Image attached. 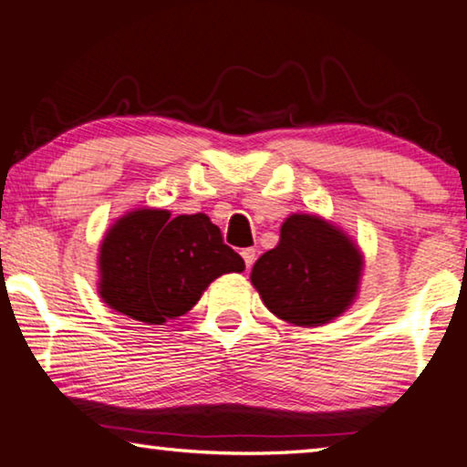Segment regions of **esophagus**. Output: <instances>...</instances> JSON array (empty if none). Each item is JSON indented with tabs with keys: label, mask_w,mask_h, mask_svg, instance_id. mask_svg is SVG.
<instances>
[{
	"label": "esophagus",
	"mask_w": 467,
	"mask_h": 467,
	"mask_svg": "<svg viewBox=\"0 0 467 467\" xmlns=\"http://www.w3.org/2000/svg\"><path fill=\"white\" fill-rule=\"evenodd\" d=\"M255 249L253 247H247V249H243L241 251V255H243V259H244V267H247V270H251L253 267V262H255Z\"/></svg>",
	"instance_id": "34e87169"
}]
</instances>
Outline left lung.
Wrapping results in <instances>:
<instances>
[{"label": "left lung", "instance_id": "left-lung-1", "mask_svg": "<svg viewBox=\"0 0 467 467\" xmlns=\"http://www.w3.org/2000/svg\"><path fill=\"white\" fill-rule=\"evenodd\" d=\"M362 257L348 236L319 216L292 214L278 247L253 265L251 282L267 309L295 326H321L348 309Z\"/></svg>", "mask_w": 467, "mask_h": 467}]
</instances>
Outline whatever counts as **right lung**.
Segmentation results:
<instances>
[{
	"instance_id": "add662e5",
	"label": "right lung",
	"mask_w": 467,
	"mask_h": 467,
	"mask_svg": "<svg viewBox=\"0 0 467 467\" xmlns=\"http://www.w3.org/2000/svg\"><path fill=\"white\" fill-rule=\"evenodd\" d=\"M99 265L102 300L152 326L185 315L218 275L244 270L208 216L171 218L167 210H136L117 220Z\"/></svg>"
}]
</instances>
